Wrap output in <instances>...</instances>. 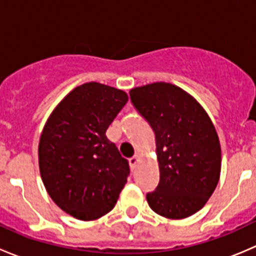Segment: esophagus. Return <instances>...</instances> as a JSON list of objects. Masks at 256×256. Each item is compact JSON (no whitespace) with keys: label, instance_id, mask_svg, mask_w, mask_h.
Segmentation results:
<instances>
[{"label":"esophagus","instance_id":"1","mask_svg":"<svg viewBox=\"0 0 256 256\" xmlns=\"http://www.w3.org/2000/svg\"><path fill=\"white\" fill-rule=\"evenodd\" d=\"M138 162H140V157H138V156H134L132 158L128 160V164H130V167L132 170H135L136 167H138Z\"/></svg>","mask_w":256,"mask_h":256}]
</instances>
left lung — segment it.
<instances>
[{"label": "left lung", "instance_id": "8db88e82", "mask_svg": "<svg viewBox=\"0 0 256 256\" xmlns=\"http://www.w3.org/2000/svg\"><path fill=\"white\" fill-rule=\"evenodd\" d=\"M130 99L156 136L160 183L147 193V203L168 219L197 213L220 177V144L210 118L192 95L170 82L134 88Z\"/></svg>", "mask_w": 256, "mask_h": 256}]
</instances>
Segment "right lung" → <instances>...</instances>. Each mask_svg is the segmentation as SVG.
<instances>
[{"mask_svg":"<svg viewBox=\"0 0 256 256\" xmlns=\"http://www.w3.org/2000/svg\"><path fill=\"white\" fill-rule=\"evenodd\" d=\"M128 96L120 89L85 82L48 118L38 146L43 184L62 210L95 220L115 207L130 174L128 160L106 138Z\"/></svg>","mask_w":256,"mask_h":256,"instance_id":"add662e5","label":"right lung"}]
</instances>
